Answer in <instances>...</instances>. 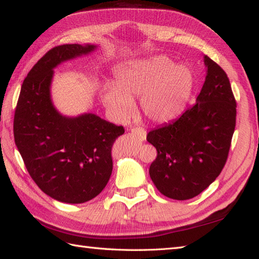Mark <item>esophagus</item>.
<instances>
[{
  "label": "esophagus",
  "mask_w": 259,
  "mask_h": 259,
  "mask_svg": "<svg viewBox=\"0 0 259 259\" xmlns=\"http://www.w3.org/2000/svg\"><path fill=\"white\" fill-rule=\"evenodd\" d=\"M131 132H132V135L137 137L138 139L141 141H144L147 139V131L143 128H134L131 130Z\"/></svg>",
  "instance_id": "esophagus-1"
}]
</instances>
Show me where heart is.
Instances as JSON below:
<instances>
[{"label": "heart", "mask_w": 259, "mask_h": 259, "mask_svg": "<svg viewBox=\"0 0 259 259\" xmlns=\"http://www.w3.org/2000/svg\"><path fill=\"white\" fill-rule=\"evenodd\" d=\"M194 74L184 65H174L169 57L155 56L115 71L112 86L102 89L101 100L117 120L129 117L136 97L150 121L166 123L184 111L193 94Z\"/></svg>", "instance_id": "heart-1"}]
</instances>
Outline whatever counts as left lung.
<instances>
[{"instance_id":"obj_1","label":"left lung","mask_w":259,"mask_h":259,"mask_svg":"<svg viewBox=\"0 0 259 259\" xmlns=\"http://www.w3.org/2000/svg\"><path fill=\"white\" fill-rule=\"evenodd\" d=\"M206 77L196 104L174 121L150 131L158 151L149 174L161 194L184 201L208 188L225 165L236 102L225 71L204 55Z\"/></svg>"}]
</instances>
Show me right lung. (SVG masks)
<instances>
[{
	"instance_id": "obj_1",
	"label": "right lung",
	"mask_w": 259,
	"mask_h": 259,
	"mask_svg": "<svg viewBox=\"0 0 259 259\" xmlns=\"http://www.w3.org/2000/svg\"><path fill=\"white\" fill-rule=\"evenodd\" d=\"M97 47L66 44L47 52L24 79L15 110V144L29 176L63 203H85L105 189L112 172L111 147L124 132L92 112L65 116L52 99L54 68Z\"/></svg>"
}]
</instances>
